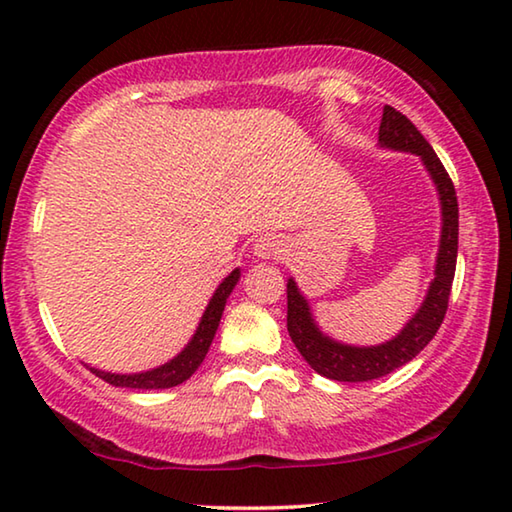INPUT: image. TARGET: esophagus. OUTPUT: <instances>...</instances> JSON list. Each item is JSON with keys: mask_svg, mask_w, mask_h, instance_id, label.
Masks as SVG:
<instances>
[{"mask_svg": "<svg viewBox=\"0 0 512 512\" xmlns=\"http://www.w3.org/2000/svg\"><path fill=\"white\" fill-rule=\"evenodd\" d=\"M284 253H287V244H284L282 239L271 237V235L259 237L253 244V255L259 259H275Z\"/></svg>", "mask_w": 512, "mask_h": 512, "instance_id": "1", "label": "esophagus"}]
</instances>
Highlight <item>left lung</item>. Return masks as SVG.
<instances>
[{"label": "left lung", "mask_w": 512, "mask_h": 512, "mask_svg": "<svg viewBox=\"0 0 512 512\" xmlns=\"http://www.w3.org/2000/svg\"><path fill=\"white\" fill-rule=\"evenodd\" d=\"M379 146L388 151L418 155L429 178L433 180L440 201V221H443L440 223L436 268H433V280L420 309L400 329V334L379 345H350L327 336L318 327L314 314H311L309 300L302 296L298 282L289 277L287 329L291 341L296 343L302 359L318 375L334 381L379 379L418 357L424 345L436 336L440 323H443L449 291H452L454 282L458 255V201L452 178L447 176L443 162L438 160V155L433 153L431 144L424 140L418 128L411 124V119H406L400 110L391 106H386L384 115H381Z\"/></svg>", "instance_id": "8db88e82"}]
</instances>
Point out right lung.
Returning a JSON list of instances; mask_svg holds the SVG:
<instances>
[{
    "mask_svg": "<svg viewBox=\"0 0 512 512\" xmlns=\"http://www.w3.org/2000/svg\"><path fill=\"white\" fill-rule=\"evenodd\" d=\"M239 277H241V268H235V271H232L219 284V287H216L214 296L210 298V302H207L201 320H198L194 336L189 339L185 348L180 350L176 357L169 359L167 363H162V366L151 368V370H142V372H126V375H121V372H106V370L88 366L90 372H94L99 379L108 381V384H112V386L137 388V391H158V388H173V386L183 384V381H187L198 370V366H201L205 359L207 350H210L216 329H219V323H221L225 302H228L232 289L237 287Z\"/></svg>",
    "mask_w": 512,
    "mask_h": 512,
    "instance_id": "obj_1",
    "label": "right lung"
}]
</instances>
